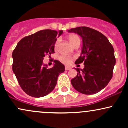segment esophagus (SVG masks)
I'll return each mask as SVG.
<instances>
[{"mask_svg": "<svg viewBox=\"0 0 128 128\" xmlns=\"http://www.w3.org/2000/svg\"><path fill=\"white\" fill-rule=\"evenodd\" d=\"M65 69H66V70H70L71 68H70V67H67V66H66V67H65Z\"/></svg>", "mask_w": 128, "mask_h": 128, "instance_id": "esophagus-1", "label": "esophagus"}]
</instances>
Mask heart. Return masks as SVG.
Here are the masks:
<instances>
[{
  "instance_id": "obj_1",
  "label": "heart",
  "mask_w": 128,
  "mask_h": 128,
  "mask_svg": "<svg viewBox=\"0 0 128 128\" xmlns=\"http://www.w3.org/2000/svg\"><path fill=\"white\" fill-rule=\"evenodd\" d=\"M68 39L69 41H70V42H71L73 45H74L77 42H80V38H79V36H78L77 35H71V36H69ZM60 42H61V38H58L55 42V45H54V48H55V50H57L58 49V47H59L60 46ZM73 58V57L70 56L61 55L60 56L59 60L60 61L64 64L68 65V64H70V63H71Z\"/></svg>"
}]
</instances>
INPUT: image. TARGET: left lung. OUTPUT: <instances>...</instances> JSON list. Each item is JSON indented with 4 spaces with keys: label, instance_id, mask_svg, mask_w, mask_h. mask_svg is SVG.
I'll use <instances>...</instances> for the list:
<instances>
[{
    "label": "left lung",
    "instance_id": "8db88e82",
    "mask_svg": "<svg viewBox=\"0 0 128 128\" xmlns=\"http://www.w3.org/2000/svg\"><path fill=\"white\" fill-rule=\"evenodd\" d=\"M82 38L81 55L76 64L83 62L82 70L77 68V76L71 80L73 87L84 94H93L106 86L112 77L116 64L114 50L108 38L90 28L80 26L68 30Z\"/></svg>",
    "mask_w": 128,
    "mask_h": 128
}]
</instances>
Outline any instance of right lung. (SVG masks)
Masks as SVG:
<instances>
[{
  "instance_id": "1",
  "label": "right lung",
  "mask_w": 128,
  "mask_h": 128,
  "mask_svg": "<svg viewBox=\"0 0 128 128\" xmlns=\"http://www.w3.org/2000/svg\"><path fill=\"white\" fill-rule=\"evenodd\" d=\"M62 32L40 30L22 38L13 51V72L20 87L29 96H46L55 87L59 74L65 70L64 66L58 60H54V66L50 68L42 64L46 55L50 56L55 53L56 37Z\"/></svg>"
}]
</instances>
